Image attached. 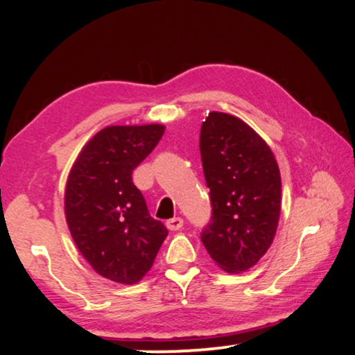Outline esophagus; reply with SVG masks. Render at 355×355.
<instances>
[{
  "label": "esophagus",
  "mask_w": 355,
  "mask_h": 355,
  "mask_svg": "<svg viewBox=\"0 0 355 355\" xmlns=\"http://www.w3.org/2000/svg\"><path fill=\"white\" fill-rule=\"evenodd\" d=\"M182 225H184L182 218H179V216L171 218V220L166 221V227L169 231H179L182 227Z\"/></svg>",
  "instance_id": "obj_1"
}]
</instances>
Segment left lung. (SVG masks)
I'll return each instance as SVG.
<instances>
[{
	"instance_id": "obj_1",
	"label": "left lung",
	"mask_w": 355,
	"mask_h": 355,
	"mask_svg": "<svg viewBox=\"0 0 355 355\" xmlns=\"http://www.w3.org/2000/svg\"><path fill=\"white\" fill-rule=\"evenodd\" d=\"M200 155L211 200L202 242L221 270L242 273L275 239L281 211L278 163L249 124L218 111L202 124Z\"/></svg>"
}]
</instances>
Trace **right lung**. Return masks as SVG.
<instances>
[{
	"instance_id": "add662e5",
	"label": "right lung",
	"mask_w": 355,
	"mask_h": 355,
	"mask_svg": "<svg viewBox=\"0 0 355 355\" xmlns=\"http://www.w3.org/2000/svg\"><path fill=\"white\" fill-rule=\"evenodd\" d=\"M163 132L162 124L108 125L85 144L67 178L64 213L72 239L92 268L114 283H139L168 236L132 182V171Z\"/></svg>"
}]
</instances>
